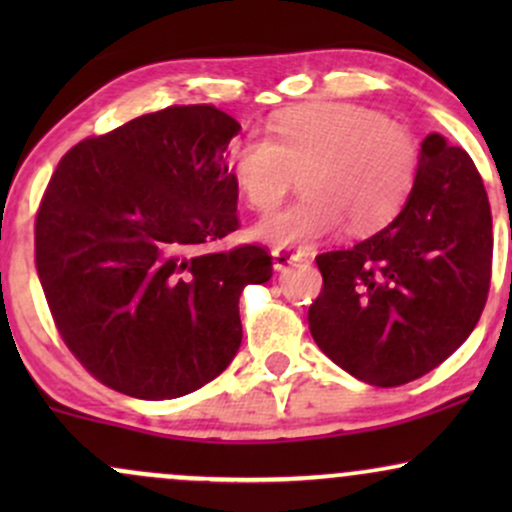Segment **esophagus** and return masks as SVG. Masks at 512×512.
I'll list each match as a JSON object with an SVG mask.
<instances>
[{
  "label": "esophagus",
  "mask_w": 512,
  "mask_h": 512,
  "mask_svg": "<svg viewBox=\"0 0 512 512\" xmlns=\"http://www.w3.org/2000/svg\"><path fill=\"white\" fill-rule=\"evenodd\" d=\"M272 257H274V267L276 269H286L293 262H301L305 257V252L303 250H291V248H274Z\"/></svg>",
  "instance_id": "obj_1"
}]
</instances>
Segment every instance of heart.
<instances>
[{
    "mask_svg": "<svg viewBox=\"0 0 512 512\" xmlns=\"http://www.w3.org/2000/svg\"><path fill=\"white\" fill-rule=\"evenodd\" d=\"M421 149L407 125L356 103H310L248 134L231 154L233 180L252 211L267 216L303 173L305 195L257 226L272 245H303L349 221L354 233L383 228L404 207Z\"/></svg>",
    "mask_w": 512,
    "mask_h": 512,
    "instance_id": "1",
    "label": "heart"
}]
</instances>
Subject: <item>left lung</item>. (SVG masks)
<instances>
[{
	"instance_id": "left-lung-1",
	"label": "left lung",
	"mask_w": 512,
	"mask_h": 512,
	"mask_svg": "<svg viewBox=\"0 0 512 512\" xmlns=\"http://www.w3.org/2000/svg\"><path fill=\"white\" fill-rule=\"evenodd\" d=\"M491 207L469 154L440 134L397 219L354 248L315 257V344L354 378L397 387L448 358L479 322L491 286Z\"/></svg>"
}]
</instances>
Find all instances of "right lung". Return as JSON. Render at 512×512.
I'll return each instance as SVG.
<instances>
[{"label":"right lung","instance_id":"add662e5","mask_svg":"<svg viewBox=\"0 0 512 512\" xmlns=\"http://www.w3.org/2000/svg\"><path fill=\"white\" fill-rule=\"evenodd\" d=\"M216 105H170L79 142L35 214V269L57 332L98 383L173 399L236 356L238 301L272 276L262 245L209 250L240 226Z\"/></svg>","mask_w":512,"mask_h":512}]
</instances>
